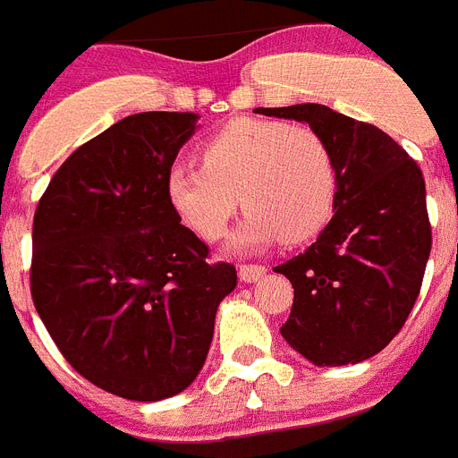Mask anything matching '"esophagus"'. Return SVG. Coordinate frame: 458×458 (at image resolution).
<instances>
[{"label": "esophagus", "instance_id": "esophagus-1", "mask_svg": "<svg viewBox=\"0 0 458 458\" xmlns=\"http://www.w3.org/2000/svg\"><path fill=\"white\" fill-rule=\"evenodd\" d=\"M267 269L262 265H241L239 267V276L241 281H258Z\"/></svg>", "mask_w": 458, "mask_h": 458}]
</instances>
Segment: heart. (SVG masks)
Segmentation results:
<instances>
[{"label": "heart", "instance_id": "1", "mask_svg": "<svg viewBox=\"0 0 458 458\" xmlns=\"http://www.w3.org/2000/svg\"><path fill=\"white\" fill-rule=\"evenodd\" d=\"M335 189V160L319 131L255 118L219 127L200 146V165L167 174L172 208L206 241L225 236L241 199L239 250L312 239L331 219Z\"/></svg>", "mask_w": 458, "mask_h": 458}]
</instances>
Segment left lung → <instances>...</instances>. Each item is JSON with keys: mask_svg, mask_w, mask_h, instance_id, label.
I'll list each match as a JSON object with an SVG mask.
<instances>
[{"mask_svg": "<svg viewBox=\"0 0 458 458\" xmlns=\"http://www.w3.org/2000/svg\"><path fill=\"white\" fill-rule=\"evenodd\" d=\"M258 111L319 131L338 170L327 229L274 267L295 288L281 335L317 367L369 360L400 333L423 284L433 246L423 172L386 131L328 106Z\"/></svg>", "mask_w": 458, "mask_h": 458, "instance_id": "8db88e82", "label": "left lung"}]
</instances>
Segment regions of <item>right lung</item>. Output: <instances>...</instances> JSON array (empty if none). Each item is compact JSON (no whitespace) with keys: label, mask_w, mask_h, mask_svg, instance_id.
<instances>
[{"label":"right lung","mask_w":458,"mask_h":458,"mask_svg":"<svg viewBox=\"0 0 458 458\" xmlns=\"http://www.w3.org/2000/svg\"><path fill=\"white\" fill-rule=\"evenodd\" d=\"M196 113L123 118L68 156L32 219L30 293L65 361L106 393L158 402L206 364L236 267L182 225L167 174Z\"/></svg>","instance_id":"obj_1"}]
</instances>
